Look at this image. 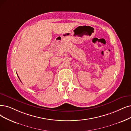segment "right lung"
Listing matches in <instances>:
<instances>
[{
    "label": "right lung",
    "instance_id": "add662e5",
    "mask_svg": "<svg viewBox=\"0 0 131 131\" xmlns=\"http://www.w3.org/2000/svg\"><path fill=\"white\" fill-rule=\"evenodd\" d=\"M18 77H19V76H18Z\"/></svg>",
    "mask_w": 131,
    "mask_h": 131
}]
</instances>
